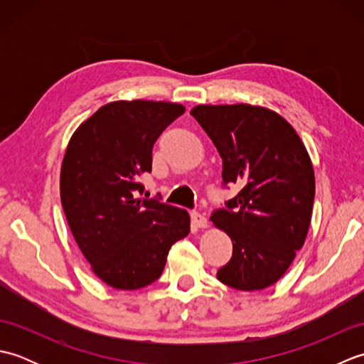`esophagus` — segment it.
<instances>
[{"mask_svg": "<svg viewBox=\"0 0 364 364\" xmlns=\"http://www.w3.org/2000/svg\"><path fill=\"white\" fill-rule=\"evenodd\" d=\"M191 222H192V227H194V228H206L208 227L206 218L200 213H192L191 214Z\"/></svg>", "mask_w": 364, "mask_h": 364, "instance_id": "1", "label": "esophagus"}]
</instances>
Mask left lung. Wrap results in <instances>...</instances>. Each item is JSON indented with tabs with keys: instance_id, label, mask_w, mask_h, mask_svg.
<instances>
[{
	"instance_id": "obj_1",
	"label": "left lung",
	"mask_w": 364,
	"mask_h": 364,
	"mask_svg": "<svg viewBox=\"0 0 364 364\" xmlns=\"http://www.w3.org/2000/svg\"><path fill=\"white\" fill-rule=\"evenodd\" d=\"M191 114L220 154L223 186L242 188L211 215L233 242L218 278L239 291L264 289L284 275L310 228V154L296 129L267 107L198 105Z\"/></svg>"
}]
</instances>
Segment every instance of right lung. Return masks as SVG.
I'll return each instance as SVG.
<instances>
[{"label": "right lung", "mask_w": 364, "mask_h": 364, "mask_svg": "<svg viewBox=\"0 0 364 364\" xmlns=\"http://www.w3.org/2000/svg\"><path fill=\"white\" fill-rule=\"evenodd\" d=\"M186 111L167 102H112L82 122L60 167V202L68 227L94 274L115 289L151 284L170 247L191 230L188 211L136 198L139 176L151 172L159 134Z\"/></svg>", "instance_id": "add662e5"}]
</instances>
